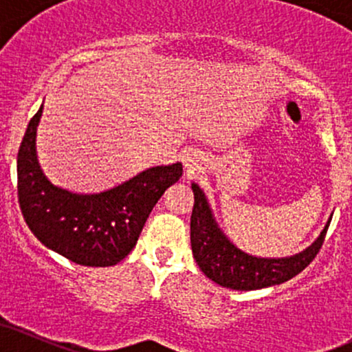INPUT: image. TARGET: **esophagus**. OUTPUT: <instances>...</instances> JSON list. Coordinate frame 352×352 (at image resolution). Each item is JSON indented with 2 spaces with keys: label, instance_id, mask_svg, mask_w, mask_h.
Masks as SVG:
<instances>
[{
  "label": "esophagus",
  "instance_id": "obj_1",
  "mask_svg": "<svg viewBox=\"0 0 352 352\" xmlns=\"http://www.w3.org/2000/svg\"><path fill=\"white\" fill-rule=\"evenodd\" d=\"M185 168H187L188 173H193L197 168H199V160H197L195 155L185 157Z\"/></svg>",
  "mask_w": 352,
  "mask_h": 352
}]
</instances>
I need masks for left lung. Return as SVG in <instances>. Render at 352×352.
<instances>
[{
  "instance_id": "1",
  "label": "left lung",
  "mask_w": 352,
  "mask_h": 352,
  "mask_svg": "<svg viewBox=\"0 0 352 352\" xmlns=\"http://www.w3.org/2000/svg\"><path fill=\"white\" fill-rule=\"evenodd\" d=\"M192 190L195 199L190 217V243H192L193 258L205 276L225 288L252 292V289L268 288L292 280L316 258L324 243L329 225H326L321 235L309 248L294 256L274 260V258H256L246 254L230 243L228 238L218 228L205 193L199 188V185L193 184Z\"/></svg>"
}]
</instances>
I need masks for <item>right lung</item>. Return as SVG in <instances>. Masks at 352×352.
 <instances>
[{
  "instance_id": "right-lung-1",
  "label": "right lung",
  "mask_w": 352,
  "mask_h": 352,
  "mask_svg": "<svg viewBox=\"0 0 352 352\" xmlns=\"http://www.w3.org/2000/svg\"><path fill=\"white\" fill-rule=\"evenodd\" d=\"M30 120L18 151V201L34 236L52 252L82 266H112L132 252L145 220L164 192L182 177V164L144 170L119 187L79 195L54 187L36 157V127Z\"/></svg>"
}]
</instances>
